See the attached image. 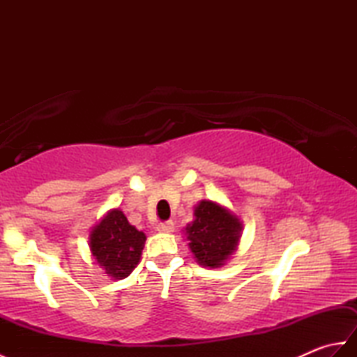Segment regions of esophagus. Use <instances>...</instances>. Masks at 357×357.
I'll use <instances>...</instances> for the list:
<instances>
[{
    "label": "esophagus",
    "instance_id": "esophagus-1",
    "mask_svg": "<svg viewBox=\"0 0 357 357\" xmlns=\"http://www.w3.org/2000/svg\"><path fill=\"white\" fill-rule=\"evenodd\" d=\"M156 230H158V231H162V233H170V231H173V222H172V221L159 222V224L156 225Z\"/></svg>",
    "mask_w": 357,
    "mask_h": 357
}]
</instances>
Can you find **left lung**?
<instances>
[{"label":"left lung","mask_w":357,"mask_h":357,"mask_svg":"<svg viewBox=\"0 0 357 357\" xmlns=\"http://www.w3.org/2000/svg\"><path fill=\"white\" fill-rule=\"evenodd\" d=\"M195 216L185 229L190 250L204 267H221L238 245L242 229L239 219L211 201H202Z\"/></svg>","instance_id":"left-lung-1"}]
</instances>
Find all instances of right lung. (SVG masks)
Segmentation results:
<instances>
[{
	"instance_id": "add662e5",
	"label": "right lung",
	"mask_w": 357,
	"mask_h": 357,
	"mask_svg": "<svg viewBox=\"0 0 357 357\" xmlns=\"http://www.w3.org/2000/svg\"><path fill=\"white\" fill-rule=\"evenodd\" d=\"M144 244L146 234L128 224L121 210H112L90 236V248L95 259L115 279L130 275L139 262Z\"/></svg>"
}]
</instances>
